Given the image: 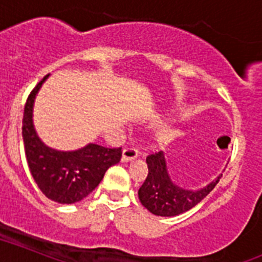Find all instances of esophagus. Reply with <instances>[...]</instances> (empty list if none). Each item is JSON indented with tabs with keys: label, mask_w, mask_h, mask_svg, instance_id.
<instances>
[{
	"label": "esophagus",
	"mask_w": 262,
	"mask_h": 262,
	"mask_svg": "<svg viewBox=\"0 0 262 262\" xmlns=\"http://www.w3.org/2000/svg\"><path fill=\"white\" fill-rule=\"evenodd\" d=\"M137 156H138V150L136 148H132V146L125 148L124 151H122V161L124 162L132 161V160L137 158Z\"/></svg>",
	"instance_id": "34e87169"
}]
</instances>
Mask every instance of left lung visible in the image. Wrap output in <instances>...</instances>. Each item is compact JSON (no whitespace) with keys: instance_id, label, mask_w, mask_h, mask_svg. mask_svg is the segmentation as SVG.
Returning a JSON list of instances; mask_svg holds the SVG:
<instances>
[{"instance_id":"obj_1","label":"left lung","mask_w":262,"mask_h":262,"mask_svg":"<svg viewBox=\"0 0 262 262\" xmlns=\"http://www.w3.org/2000/svg\"><path fill=\"white\" fill-rule=\"evenodd\" d=\"M146 164L149 172L141 188L138 189V199L142 205L156 216L173 217L188 212L205 199L223 177V174H220L205 188L189 190L176 185L172 181L162 151L149 155Z\"/></svg>"}]
</instances>
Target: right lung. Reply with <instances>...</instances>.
<instances>
[{
    "label": "right lung",
    "instance_id": "1",
    "mask_svg": "<svg viewBox=\"0 0 262 262\" xmlns=\"http://www.w3.org/2000/svg\"><path fill=\"white\" fill-rule=\"evenodd\" d=\"M49 76V74H48ZM45 76L30 92L23 118L26 161L41 192L58 204H74L97 188L112 165L120 162L121 148L89 144L74 151H60L46 146L33 126V104Z\"/></svg>",
    "mask_w": 262,
    "mask_h": 262
}]
</instances>
